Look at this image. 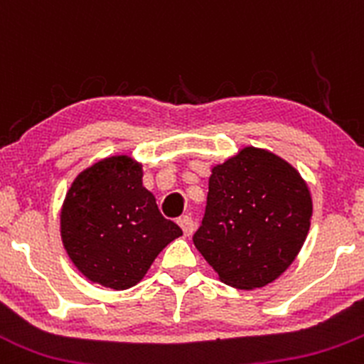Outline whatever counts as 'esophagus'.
Instances as JSON below:
<instances>
[{
    "label": "esophagus",
    "instance_id": "1",
    "mask_svg": "<svg viewBox=\"0 0 364 364\" xmlns=\"http://www.w3.org/2000/svg\"><path fill=\"white\" fill-rule=\"evenodd\" d=\"M177 223H178V226H181L182 232L186 233V235H191V233L194 232V223H193V219L189 218V215H182V218L177 219Z\"/></svg>",
    "mask_w": 364,
    "mask_h": 364
}]
</instances>
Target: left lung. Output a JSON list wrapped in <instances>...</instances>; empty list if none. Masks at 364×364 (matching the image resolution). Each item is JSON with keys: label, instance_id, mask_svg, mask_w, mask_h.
I'll return each instance as SVG.
<instances>
[{"label": "left lung", "instance_id": "left-lung-1", "mask_svg": "<svg viewBox=\"0 0 364 364\" xmlns=\"http://www.w3.org/2000/svg\"><path fill=\"white\" fill-rule=\"evenodd\" d=\"M311 214V194L299 171L269 150L246 146L212 168L193 242L223 283L260 289L296 260Z\"/></svg>", "mask_w": 364, "mask_h": 364}]
</instances>
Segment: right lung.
<instances>
[{
	"label": "right lung",
	"mask_w": 364,
	"mask_h": 364,
	"mask_svg": "<svg viewBox=\"0 0 364 364\" xmlns=\"http://www.w3.org/2000/svg\"><path fill=\"white\" fill-rule=\"evenodd\" d=\"M65 251L85 278L125 290L143 279L182 230L163 218L143 187L141 164L113 156L86 168L67 191L60 214Z\"/></svg>",
	"instance_id": "obj_1"
}]
</instances>
